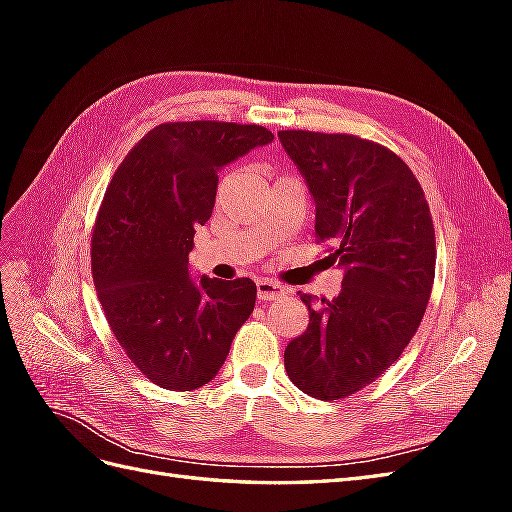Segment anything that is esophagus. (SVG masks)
<instances>
[{"mask_svg": "<svg viewBox=\"0 0 512 512\" xmlns=\"http://www.w3.org/2000/svg\"><path fill=\"white\" fill-rule=\"evenodd\" d=\"M256 292H258V299H262V301L282 299L286 294V290L280 284H275L271 280H258L256 282Z\"/></svg>", "mask_w": 512, "mask_h": 512, "instance_id": "esophagus-1", "label": "esophagus"}]
</instances>
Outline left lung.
<instances>
[{"instance_id": "obj_1", "label": "left lung", "mask_w": 512, "mask_h": 512, "mask_svg": "<svg viewBox=\"0 0 512 512\" xmlns=\"http://www.w3.org/2000/svg\"><path fill=\"white\" fill-rule=\"evenodd\" d=\"M316 203V239L331 241L342 292L314 305L286 346L294 386L342 399L371 384L410 344L436 275V232L421 183L391 149L354 134L277 132Z\"/></svg>"}]
</instances>
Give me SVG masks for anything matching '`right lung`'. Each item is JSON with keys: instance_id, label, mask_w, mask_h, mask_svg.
<instances>
[{"instance_id": "add662e5", "label": "right lung", "mask_w": 512, "mask_h": 512, "mask_svg": "<svg viewBox=\"0 0 512 512\" xmlns=\"http://www.w3.org/2000/svg\"><path fill=\"white\" fill-rule=\"evenodd\" d=\"M262 126L177 121L147 132L108 183L91 271L115 339L153 384L205 386L250 318L256 284L188 273L196 226L211 218L220 168L269 145Z\"/></svg>"}]
</instances>
